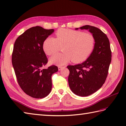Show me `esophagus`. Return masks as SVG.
<instances>
[{
    "mask_svg": "<svg viewBox=\"0 0 126 126\" xmlns=\"http://www.w3.org/2000/svg\"><path fill=\"white\" fill-rule=\"evenodd\" d=\"M65 68V66H58V70H62L63 69H64Z\"/></svg>",
    "mask_w": 126,
    "mask_h": 126,
    "instance_id": "1",
    "label": "esophagus"
}]
</instances>
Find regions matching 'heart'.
<instances>
[{"label":"heart","instance_id":"b5f03b06","mask_svg":"<svg viewBox=\"0 0 126 126\" xmlns=\"http://www.w3.org/2000/svg\"><path fill=\"white\" fill-rule=\"evenodd\" d=\"M56 38L48 37L43 44L46 55L53 56L65 46V53H60L50 58L51 63L57 65L65 64L73 61L75 63L85 61L92 54L95 45L92 34L81 31L61 29L56 33Z\"/></svg>","mask_w":126,"mask_h":126}]
</instances>
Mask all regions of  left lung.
I'll return each mask as SVG.
<instances>
[{"label":"left lung","instance_id":"8db88e82","mask_svg":"<svg viewBox=\"0 0 126 126\" xmlns=\"http://www.w3.org/2000/svg\"><path fill=\"white\" fill-rule=\"evenodd\" d=\"M79 29L89 30L93 34L95 39V47L83 63L67 66L70 71L68 83L75 94L87 96L100 89L105 82L111 60V51L107 36L100 29L88 25Z\"/></svg>","mask_w":126,"mask_h":126}]
</instances>
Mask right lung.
Here are the masks:
<instances>
[{
	"mask_svg": "<svg viewBox=\"0 0 126 126\" xmlns=\"http://www.w3.org/2000/svg\"><path fill=\"white\" fill-rule=\"evenodd\" d=\"M53 32L37 26L28 29L15 42L12 63L16 78L21 89L32 97L42 98L49 94L52 75L58 70L53 65L42 69L47 63L43 44Z\"/></svg>",
	"mask_w": 126,
	"mask_h": 126,
	"instance_id": "add662e5",
	"label": "right lung"
}]
</instances>
